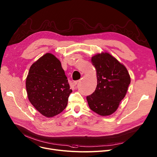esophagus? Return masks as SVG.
<instances>
[{
	"instance_id": "1",
	"label": "esophagus",
	"mask_w": 157,
	"mask_h": 157,
	"mask_svg": "<svg viewBox=\"0 0 157 157\" xmlns=\"http://www.w3.org/2000/svg\"><path fill=\"white\" fill-rule=\"evenodd\" d=\"M78 81H74L73 83H72V85H73L74 86H76V85L78 84Z\"/></svg>"
}]
</instances>
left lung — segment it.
<instances>
[{
    "label": "left lung",
    "mask_w": 157,
    "mask_h": 157,
    "mask_svg": "<svg viewBox=\"0 0 157 157\" xmlns=\"http://www.w3.org/2000/svg\"><path fill=\"white\" fill-rule=\"evenodd\" d=\"M91 62L97 71V85L86 97L88 104L98 114L108 116L117 111L125 97L130 77L125 66L108 53L97 54Z\"/></svg>",
    "instance_id": "8db88e82"
}]
</instances>
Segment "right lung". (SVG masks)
Masks as SVG:
<instances>
[{
    "label": "right lung",
    "mask_w": 157,
    "mask_h": 157,
    "mask_svg": "<svg viewBox=\"0 0 157 157\" xmlns=\"http://www.w3.org/2000/svg\"><path fill=\"white\" fill-rule=\"evenodd\" d=\"M26 88L31 104L48 118L64 110L72 92L60 60L51 53H46L31 65Z\"/></svg>",
    "instance_id": "add662e5"
}]
</instances>
